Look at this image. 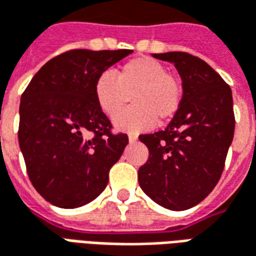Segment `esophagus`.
I'll return each instance as SVG.
<instances>
[{"instance_id":"esophagus-1","label":"esophagus","mask_w":256,"mask_h":256,"mask_svg":"<svg viewBox=\"0 0 256 256\" xmlns=\"http://www.w3.org/2000/svg\"><path fill=\"white\" fill-rule=\"evenodd\" d=\"M128 139H130V142H136L138 136L136 135H134V134H130V135H128Z\"/></svg>"}]
</instances>
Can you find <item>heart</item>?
<instances>
[{"mask_svg":"<svg viewBox=\"0 0 256 256\" xmlns=\"http://www.w3.org/2000/svg\"><path fill=\"white\" fill-rule=\"evenodd\" d=\"M96 103L103 113L114 118L132 95L136 106L116 118L124 131H140L156 122H166L182 104L183 86L175 74L166 72L161 62L148 56L131 59L116 72L102 73L94 85Z\"/></svg>","mask_w":256,"mask_h":256,"instance_id":"obj_1","label":"heart"}]
</instances>
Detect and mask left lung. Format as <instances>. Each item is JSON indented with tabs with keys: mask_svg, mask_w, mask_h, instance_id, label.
<instances>
[{
	"mask_svg": "<svg viewBox=\"0 0 256 256\" xmlns=\"http://www.w3.org/2000/svg\"><path fill=\"white\" fill-rule=\"evenodd\" d=\"M180 74L182 104L164 131L140 135L148 160L139 186L158 206L183 211L211 193L224 172L234 135L232 90L206 62L188 52L153 54Z\"/></svg>",
	"mask_w": 256,
	"mask_h": 256,
	"instance_id": "left-lung-1",
	"label": "left lung"
}]
</instances>
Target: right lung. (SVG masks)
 Returning a JSON list of instances; mask_svg holds the SVG:
<instances>
[{
  "label": "right lung",
  "instance_id": "obj_1",
  "mask_svg": "<svg viewBox=\"0 0 256 256\" xmlns=\"http://www.w3.org/2000/svg\"><path fill=\"white\" fill-rule=\"evenodd\" d=\"M132 50H70L46 62L22 94L19 146L34 189L60 208L85 206L106 189L128 135L96 103L94 85Z\"/></svg>",
  "mask_w": 256,
  "mask_h": 256
}]
</instances>
